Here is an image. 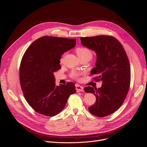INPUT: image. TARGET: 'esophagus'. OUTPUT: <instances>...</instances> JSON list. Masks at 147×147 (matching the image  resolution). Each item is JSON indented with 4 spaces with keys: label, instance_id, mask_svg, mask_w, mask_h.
<instances>
[{
    "label": "esophagus",
    "instance_id": "obj_1",
    "mask_svg": "<svg viewBox=\"0 0 147 147\" xmlns=\"http://www.w3.org/2000/svg\"><path fill=\"white\" fill-rule=\"evenodd\" d=\"M76 90L77 92H82L83 91V87L79 85V84H76Z\"/></svg>",
    "mask_w": 147,
    "mask_h": 147
}]
</instances>
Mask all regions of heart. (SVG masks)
Returning a JSON list of instances; mask_svg holds the SVG:
<instances>
[{"label":"heart","mask_w":147,"mask_h":147,"mask_svg":"<svg viewBox=\"0 0 147 147\" xmlns=\"http://www.w3.org/2000/svg\"><path fill=\"white\" fill-rule=\"evenodd\" d=\"M76 52L77 55H78L80 60L86 59L89 61L92 59V57H93V53H92V51L86 47H83V46H81V47L77 48L76 49ZM63 58H61L60 59L61 63L63 62ZM80 74H81L78 71H73L71 73V78H72L74 79H79Z\"/></svg>","instance_id":"heart-1"}]
</instances>
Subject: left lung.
Instances as JSON below:
<instances>
[{"label":"left lung","mask_w":147,"mask_h":147,"mask_svg":"<svg viewBox=\"0 0 147 147\" xmlns=\"http://www.w3.org/2000/svg\"><path fill=\"white\" fill-rule=\"evenodd\" d=\"M80 40L84 46L96 52V67L90 73L96 76L94 80L102 82L100 88H84L96 96L95 103L88 110L96 117L108 116L121 106L128 93L130 67L127 54L120 42L111 36L81 37Z\"/></svg>","instance_id":"1"}]
</instances>
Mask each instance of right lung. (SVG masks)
I'll return each mask as SVG.
<instances>
[{"instance_id": "right-lung-1", "label": "right lung", "mask_w": 147, "mask_h": 147, "mask_svg": "<svg viewBox=\"0 0 147 147\" xmlns=\"http://www.w3.org/2000/svg\"><path fill=\"white\" fill-rule=\"evenodd\" d=\"M76 38L43 36L33 42L23 55L20 82L27 102L37 113L52 117L64 109L74 83L57 86L53 73L61 69L64 52L74 48Z\"/></svg>"}]
</instances>
